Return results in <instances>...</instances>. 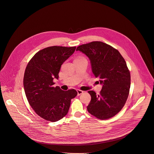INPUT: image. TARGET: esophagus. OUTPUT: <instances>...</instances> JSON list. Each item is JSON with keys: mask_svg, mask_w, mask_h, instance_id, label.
Masks as SVG:
<instances>
[{"mask_svg": "<svg viewBox=\"0 0 154 154\" xmlns=\"http://www.w3.org/2000/svg\"><path fill=\"white\" fill-rule=\"evenodd\" d=\"M77 93H78V95H80L81 94H82L84 93L83 91H82V90H79V89H77Z\"/></svg>", "mask_w": 154, "mask_h": 154, "instance_id": "obj_1", "label": "esophagus"}]
</instances>
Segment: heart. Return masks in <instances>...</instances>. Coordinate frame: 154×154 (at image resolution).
Masks as SVG:
<instances>
[{"instance_id": "heart-1", "label": "heart", "mask_w": 154, "mask_h": 154, "mask_svg": "<svg viewBox=\"0 0 154 154\" xmlns=\"http://www.w3.org/2000/svg\"><path fill=\"white\" fill-rule=\"evenodd\" d=\"M80 57H78V58H80Z\"/></svg>"}]
</instances>
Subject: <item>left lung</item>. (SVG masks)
Instances as JSON below:
<instances>
[{
    "mask_svg": "<svg viewBox=\"0 0 154 154\" xmlns=\"http://www.w3.org/2000/svg\"><path fill=\"white\" fill-rule=\"evenodd\" d=\"M76 50L89 57L93 73L103 85L98 95L88 91L91 97L88 112L100 120L115 116L124 106L131 87V73L125 59L116 48L100 41L80 45Z\"/></svg>",
    "mask_w": 154,
    "mask_h": 154,
    "instance_id": "8db88e82",
    "label": "left lung"
}]
</instances>
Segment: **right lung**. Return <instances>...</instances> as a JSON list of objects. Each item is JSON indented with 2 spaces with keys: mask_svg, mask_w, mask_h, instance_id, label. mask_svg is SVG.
<instances>
[{
  "mask_svg": "<svg viewBox=\"0 0 154 154\" xmlns=\"http://www.w3.org/2000/svg\"><path fill=\"white\" fill-rule=\"evenodd\" d=\"M76 47H48L37 52L29 61L24 73L23 88L30 106L47 121H59L66 115L75 89L63 91L54 87L61 66L75 52Z\"/></svg>",
  "mask_w": 154,
  "mask_h": 154,
  "instance_id": "right-lung-1",
  "label": "right lung"
}]
</instances>
